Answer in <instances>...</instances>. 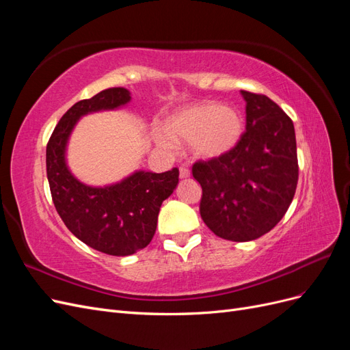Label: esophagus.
Instances as JSON below:
<instances>
[{
    "mask_svg": "<svg viewBox=\"0 0 350 350\" xmlns=\"http://www.w3.org/2000/svg\"><path fill=\"white\" fill-rule=\"evenodd\" d=\"M179 178H181V179H187V178H189V169H188V167H185V166H181V167H179Z\"/></svg>",
    "mask_w": 350,
    "mask_h": 350,
    "instance_id": "esophagus-1",
    "label": "esophagus"
}]
</instances>
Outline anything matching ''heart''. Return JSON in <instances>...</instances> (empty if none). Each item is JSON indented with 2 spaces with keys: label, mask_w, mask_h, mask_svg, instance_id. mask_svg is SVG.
<instances>
[{
  "label": "heart",
  "mask_w": 350,
  "mask_h": 350,
  "mask_svg": "<svg viewBox=\"0 0 350 350\" xmlns=\"http://www.w3.org/2000/svg\"><path fill=\"white\" fill-rule=\"evenodd\" d=\"M156 134V143L169 149L188 142V149L200 161H217L229 154L243 135V118L234 107L201 100L169 112Z\"/></svg>",
  "instance_id": "1"
}]
</instances>
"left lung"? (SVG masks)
Masks as SVG:
<instances>
[{
    "label": "left lung",
    "mask_w": 350,
    "mask_h": 350,
    "mask_svg": "<svg viewBox=\"0 0 350 350\" xmlns=\"http://www.w3.org/2000/svg\"><path fill=\"white\" fill-rule=\"evenodd\" d=\"M241 94L247 131L239 144L217 161L193 166L203 188L201 219L215 235L234 242L254 241L276 226L298 184L292 120L264 94Z\"/></svg>",
    "instance_id": "1"
}]
</instances>
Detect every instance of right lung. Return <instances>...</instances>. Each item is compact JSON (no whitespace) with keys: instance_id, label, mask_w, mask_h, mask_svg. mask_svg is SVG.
I'll return each mask as SVG.
<instances>
[{"instance_id":"right-lung-1","label":"right lung","mask_w":350,"mask_h":350,"mask_svg":"<svg viewBox=\"0 0 350 350\" xmlns=\"http://www.w3.org/2000/svg\"><path fill=\"white\" fill-rule=\"evenodd\" d=\"M130 102L129 89L111 88L74 103L46 146V175L59 217L86 245L116 257L131 256L149 245L159 210L178 185V169L162 174L139 169L120 183L93 187L74 176L67 149L71 133L84 115L116 111Z\"/></svg>"}]
</instances>
